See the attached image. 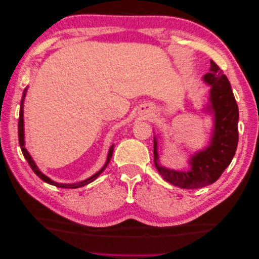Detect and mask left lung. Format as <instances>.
Wrapping results in <instances>:
<instances>
[{"label":"left lung","instance_id":"left-lung-1","mask_svg":"<svg viewBox=\"0 0 259 259\" xmlns=\"http://www.w3.org/2000/svg\"><path fill=\"white\" fill-rule=\"evenodd\" d=\"M202 80L210 88L208 104L203 110L213 116V128L208 145L190 155L189 168L178 170L163 166L158 153V139L153 137L156 169L164 180L184 189H198L214 184L231 163L238 147L239 109L229 80L213 60L209 72Z\"/></svg>","mask_w":259,"mask_h":259}]
</instances>
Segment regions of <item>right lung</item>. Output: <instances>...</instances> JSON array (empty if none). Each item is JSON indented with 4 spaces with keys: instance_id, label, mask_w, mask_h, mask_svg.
<instances>
[{
    "instance_id": "right-lung-1",
    "label": "right lung",
    "mask_w": 259,
    "mask_h": 259,
    "mask_svg": "<svg viewBox=\"0 0 259 259\" xmlns=\"http://www.w3.org/2000/svg\"><path fill=\"white\" fill-rule=\"evenodd\" d=\"M27 90L28 88L25 89V91H23V95H22V99H21V103H20V111H19V122H18V137H19V145H20V148H21V151H22V154L23 156H25L26 160L28 161L29 165L31 166V168L33 169L34 173L40 177L43 182L48 183L50 185H53V186H56V187H59V188H70V189H75V188H80V187H83V186H86L91 184L92 182H94L96 178H98V176L103 173V171L106 169V167L108 166L109 162H110L111 160V156H112V153H113V148H114V144L110 147V149H109V152H108V155H107V161L105 163V165L101 167L96 174H94L93 176L89 177L88 179L85 180H82V182L80 183H75V184H61V183H57V182H54L53 179H51L50 177H48L46 175H44L42 171L38 169V167L36 166L35 162L33 161L32 156L30 155V153L28 152V150L26 149L25 145V128H23V101H25V97H26V93H27Z\"/></svg>"
}]
</instances>
